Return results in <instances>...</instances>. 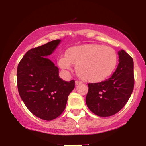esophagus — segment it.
<instances>
[{
    "instance_id": "34e87169",
    "label": "esophagus",
    "mask_w": 146,
    "mask_h": 146,
    "mask_svg": "<svg viewBox=\"0 0 146 146\" xmlns=\"http://www.w3.org/2000/svg\"><path fill=\"white\" fill-rule=\"evenodd\" d=\"M82 84V82L78 81V80H76V81H75V85H79V84Z\"/></svg>"
}]
</instances>
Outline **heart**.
<instances>
[{"instance_id": "1", "label": "heart", "mask_w": 146, "mask_h": 146, "mask_svg": "<svg viewBox=\"0 0 146 146\" xmlns=\"http://www.w3.org/2000/svg\"><path fill=\"white\" fill-rule=\"evenodd\" d=\"M117 54L113 48L102 44H90L68 48L62 56L59 65L70 69L76 65L78 76L88 82H100L110 76L117 64Z\"/></svg>"}]
</instances>
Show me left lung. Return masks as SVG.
<instances>
[{"mask_svg": "<svg viewBox=\"0 0 146 146\" xmlns=\"http://www.w3.org/2000/svg\"><path fill=\"white\" fill-rule=\"evenodd\" d=\"M118 54L119 63L113 75L101 82L88 84L86 105L98 116L115 115L123 108L133 91V60L123 50Z\"/></svg>", "mask_w": 146, "mask_h": 146, "instance_id": "obj_1", "label": "left lung"}]
</instances>
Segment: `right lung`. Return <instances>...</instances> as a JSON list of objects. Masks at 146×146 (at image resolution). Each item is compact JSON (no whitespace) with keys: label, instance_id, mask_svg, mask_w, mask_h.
I'll list each match as a JSON object with an SVG mask.
<instances>
[{"label":"right lung","instance_id":"add662e5","mask_svg":"<svg viewBox=\"0 0 146 146\" xmlns=\"http://www.w3.org/2000/svg\"><path fill=\"white\" fill-rule=\"evenodd\" d=\"M55 40L31 48L23 57L17 68L20 96L35 116L51 121L64 110L68 95L75 88V80L64 81L59 69L46 57L60 44Z\"/></svg>","mask_w":146,"mask_h":146}]
</instances>
